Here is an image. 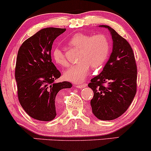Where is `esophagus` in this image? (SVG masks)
I'll use <instances>...</instances> for the list:
<instances>
[{
    "mask_svg": "<svg viewBox=\"0 0 151 151\" xmlns=\"http://www.w3.org/2000/svg\"><path fill=\"white\" fill-rule=\"evenodd\" d=\"M86 83H80V84H77V85H76V87H77V88H85V87H86Z\"/></svg>",
    "mask_w": 151,
    "mask_h": 151,
    "instance_id": "esophagus-1",
    "label": "esophagus"
}]
</instances>
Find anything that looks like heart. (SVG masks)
<instances>
[{"mask_svg":"<svg viewBox=\"0 0 151 151\" xmlns=\"http://www.w3.org/2000/svg\"><path fill=\"white\" fill-rule=\"evenodd\" d=\"M69 46L79 49L77 63L71 66L63 74L66 80L74 83L81 82L89 73L90 67L93 69L101 68L108 59L110 52V42L106 36L99 34L89 35L77 33L68 41ZM52 58L56 64L65 67L68 61L60 48L52 49Z\"/></svg>","mask_w":151,"mask_h":151,"instance_id":"1","label":"heart"}]
</instances>
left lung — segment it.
<instances>
[{"mask_svg":"<svg viewBox=\"0 0 151 151\" xmlns=\"http://www.w3.org/2000/svg\"><path fill=\"white\" fill-rule=\"evenodd\" d=\"M99 27L110 31L113 45L103 71L88 85L93 91L91 105L98 119L112 120L124 113L136 95L137 68L128 41L110 27Z\"/></svg>","mask_w":151,"mask_h":151,"instance_id":"1","label":"left lung"}]
</instances>
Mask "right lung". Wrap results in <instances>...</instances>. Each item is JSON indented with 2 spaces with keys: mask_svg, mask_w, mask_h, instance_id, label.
I'll return each mask as SVG.
<instances>
[{
  "mask_svg": "<svg viewBox=\"0 0 151 151\" xmlns=\"http://www.w3.org/2000/svg\"><path fill=\"white\" fill-rule=\"evenodd\" d=\"M66 29L44 28L23 42L17 52L15 80L20 105L30 117L40 121H51L56 116L58 93L72 84L55 83L60 77L52 63L54 40Z\"/></svg>",
  "mask_w": 151,
  "mask_h": 151,
  "instance_id": "add662e5",
  "label": "right lung"
}]
</instances>
